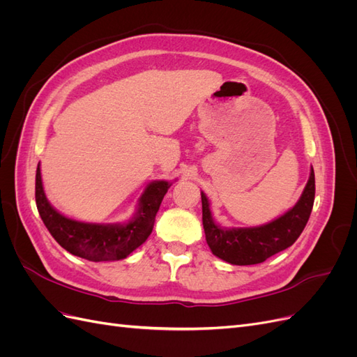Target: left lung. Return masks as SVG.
<instances>
[{
    "label": "left lung",
    "mask_w": 357,
    "mask_h": 357,
    "mask_svg": "<svg viewBox=\"0 0 357 357\" xmlns=\"http://www.w3.org/2000/svg\"><path fill=\"white\" fill-rule=\"evenodd\" d=\"M316 181L311 168L307 186L298 202L278 219L255 228H222L213 220L210 201L201 192L205 240L214 256L232 265H255L286 250L304 231L314 204Z\"/></svg>",
    "instance_id": "1"
}]
</instances>
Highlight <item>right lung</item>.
Returning <instances> with one entry per match:
<instances>
[{"mask_svg":"<svg viewBox=\"0 0 357 357\" xmlns=\"http://www.w3.org/2000/svg\"><path fill=\"white\" fill-rule=\"evenodd\" d=\"M172 183H149L138 199L135 214L126 223H86L67 218L53 208L43 189L40 164L36 174V202L40 218L56 243L74 256L92 262L121 261L142 245L152 234L156 213Z\"/></svg>","mask_w":357,"mask_h":357,"instance_id":"add662e5","label":"right lung"}]
</instances>
